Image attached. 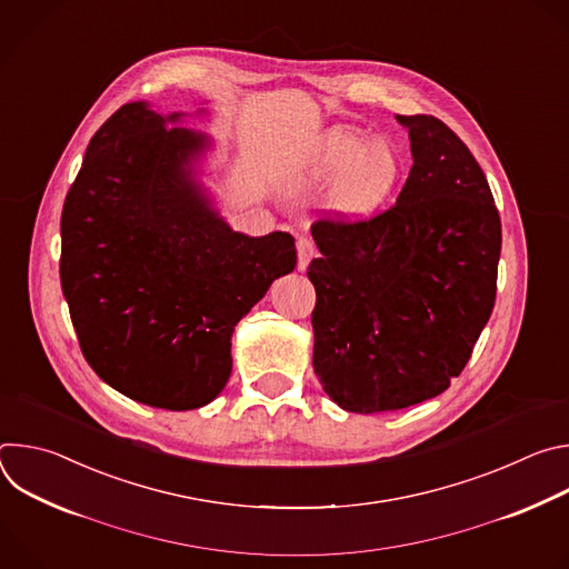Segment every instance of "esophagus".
I'll return each mask as SVG.
<instances>
[{"label": "esophagus", "mask_w": 569, "mask_h": 569, "mask_svg": "<svg viewBox=\"0 0 569 569\" xmlns=\"http://www.w3.org/2000/svg\"><path fill=\"white\" fill-rule=\"evenodd\" d=\"M312 257H315V242L308 236H299L297 238V259H299L297 268L306 270Z\"/></svg>", "instance_id": "34e87169"}]
</instances>
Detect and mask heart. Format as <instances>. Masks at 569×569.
I'll return each instance as SVG.
<instances>
[{
  "instance_id": "obj_1",
  "label": "heart",
  "mask_w": 569,
  "mask_h": 569,
  "mask_svg": "<svg viewBox=\"0 0 569 569\" xmlns=\"http://www.w3.org/2000/svg\"><path fill=\"white\" fill-rule=\"evenodd\" d=\"M398 173L400 161L389 143L369 141L365 132L340 126L317 139L290 184L292 189L338 184V209L367 216L387 200Z\"/></svg>"
}]
</instances>
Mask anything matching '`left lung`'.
<instances>
[{"label":"left lung","instance_id":"1","mask_svg":"<svg viewBox=\"0 0 569 569\" xmlns=\"http://www.w3.org/2000/svg\"><path fill=\"white\" fill-rule=\"evenodd\" d=\"M415 164L371 218L312 222V367L347 412H391L448 389L496 306L502 222L468 146L437 117H396Z\"/></svg>","mask_w":569,"mask_h":569}]
</instances>
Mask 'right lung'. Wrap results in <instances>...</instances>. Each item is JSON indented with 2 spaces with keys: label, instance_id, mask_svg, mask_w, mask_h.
I'll use <instances>...</instances> for the list:
<instances>
[{
  "label": "right lung",
  "instance_id": "obj_1",
  "mask_svg": "<svg viewBox=\"0 0 569 569\" xmlns=\"http://www.w3.org/2000/svg\"><path fill=\"white\" fill-rule=\"evenodd\" d=\"M204 143L128 103L92 137L60 216L80 351L110 387L171 412L222 391L233 327L297 266L288 231L238 233L209 207L193 180Z\"/></svg>",
  "mask_w": 569,
  "mask_h": 569
}]
</instances>
